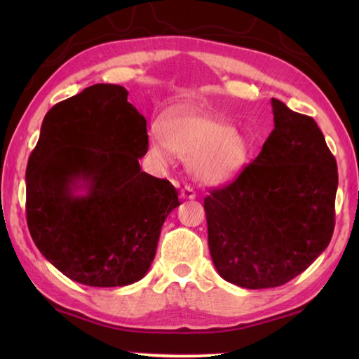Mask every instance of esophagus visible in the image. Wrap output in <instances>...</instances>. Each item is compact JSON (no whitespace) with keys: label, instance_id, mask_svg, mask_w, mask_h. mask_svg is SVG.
Returning a JSON list of instances; mask_svg holds the SVG:
<instances>
[{"label":"esophagus","instance_id":"obj_1","mask_svg":"<svg viewBox=\"0 0 359 359\" xmlns=\"http://www.w3.org/2000/svg\"><path fill=\"white\" fill-rule=\"evenodd\" d=\"M180 196L184 199H194V198H196V191H194L190 185H185L180 190Z\"/></svg>","mask_w":359,"mask_h":359}]
</instances>
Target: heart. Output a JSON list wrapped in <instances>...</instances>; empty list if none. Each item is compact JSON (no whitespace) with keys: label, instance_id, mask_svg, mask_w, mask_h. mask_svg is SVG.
<instances>
[{"label":"heart","instance_id":"obj_1","mask_svg":"<svg viewBox=\"0 0 359 359\" xmlns=\"http://www.w3.org/2000/svg\"><path fill=\"white\" fill-rule=\"evenodd\" d=\"M150 155L169 163L172 154L190 158L194 177L204 184H226L244 171L250 145L239 131L199 107L175 109L155 123L149 136Z\"/></svg>","mask_w":359,"mask_h":359}]
</instances>
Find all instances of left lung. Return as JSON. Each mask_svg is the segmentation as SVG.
I'll list each match as a JSON object with an SVG mask.
<instances>
[{"instance_id":"1","label":"left lung","mask_w":359,"mask_h":359,"mask_svg":"<svg viewBox=\"0 0 359 359\" xmlns=\"http://www.w3.org/2000/svg\"><path fill=\"white\" fill-rule=\"evenodd\" d=\"M274 130L229 185L204 199L209 250L224 280L274 288L306 271L330 244L336 158L312 117L272 98Z\"/></svg>"}]
</instances>
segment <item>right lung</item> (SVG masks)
<instances>
[{
    "instance_id": "1",
    "label": "right lung",
    "mask_w": 359,
    "mask_h": 359,
    "mask_svg": "<svg viewBox=\"0 0 359 359\" xmlns=\"http://www.w3.org/2000/svg\"><path fill=\"white\" fill-rule=\"evenodd\" d=\"M147 150V120L120 85H92L46 114L27 166V223L71 280L125 287L147 274L180 205L171 182L141 171Z\"/></svg>"
}]
</instances>
